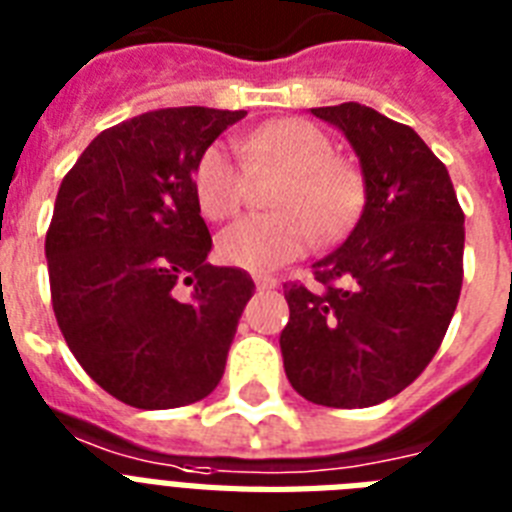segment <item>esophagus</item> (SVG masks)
Listing matches in <instances>:
<instances>
[{
  "instance_id": "34e87169",
  "label": "esophagus",
  "mask_w": 512,
  "mask_h": 512,
  "mask_svg": "<svg viewBox=\"0 0 512 512\" xmlns=\"http://www.w3.org/2000/svg\"><path fill=\"white\" fill-rule=\"evenodd\" d=\"M279 284V281L273 279V276H255V287L257 289H273Z\"/></svg>"
}]
</instances>
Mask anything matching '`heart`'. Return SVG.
Instances as JSON below:
<instances>
[{"instance_id":"b5f03b06","label":"heart","mask_w":512,"mask_h":512,"mask_svg":"<svg viewBox=\"0 0 512 512\" xmlns=\"http://www.w3.org/2000/svg\"><path fill=\"white\" fill-rule=\"evenodd\" d=\"M249 162L287 172L273 193L271 215L228 225L217 252L228 265L265 273L295 260L313 239L332 241L348 231L364 207V177L335 156V143L305 119H279L241 140ZM244 170L225 146H209L193 170V193L212 220L231 217L244 201Z\"/></svg>"}]
</instances>
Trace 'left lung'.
Here are the masks:
<instances>
[{
    "label": "left lung",
    "instance_id": "obj_1",
    "mask_svg": "<svg viewBox=\"0 0 512 512\" xmlns=\"http://www.w3.org/2000/svg\"><path fill=\"white\" fill-rule=\"evenodd\" d=\"M348 138L364 212L313 263V287L284 284L281 356L292 388L335 409L398 396L436 356L462 289L465 215L425 140L361 103L311 108Z\"/></svg>",
    "mask_w": 512,
    "mask_h": 512
}]
</instances>
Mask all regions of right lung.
Here are the masks:
<instances>
[{
	"label": "right lung",
	"instance_id": "1",
	"mask_svg": "<svg viewBox=\"0 0 512 512\" xmlns=\"http://www.w3.org/2000/svg\"><path fill=\"white\" fill-rule=\"evenodd\" d=\"M244 116L148 111L100 132L60 183L44 241L52 311L84 372L135 409L209 396L255 292L247 271L207 263L193 193L199 156Z\"/></svg>",
	"mask_w": 512,
	"mask_h": 512
}]
</instances>
